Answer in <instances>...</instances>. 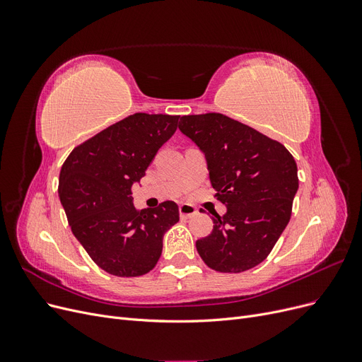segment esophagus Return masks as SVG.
I'll return each mask as SVG.
<instances>
[{
    "label": "esophagus",
    "instance_id": "obj_1",
    "mask_svg": "<svg viewBox=\"0 0 362 362\" xmlns=\"http://www.w3.org/2000/svg\"><path fill=\"white\" fill-rule=\"evenodd\" d=\"M196 213H198V210H196V208H194L193 205H190V204H181V205H180V216H181L182 218L192 217V216H194Z\"/></svg>",
    "mask_w": 362,
    "mask_h": 362
}]
</instances>
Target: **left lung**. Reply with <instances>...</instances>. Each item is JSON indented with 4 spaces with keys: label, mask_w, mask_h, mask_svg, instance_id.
I'll return each mask as SVG.
<instances>
[{
    "label": "left lung",
    "mask_w": 362,
    "mask_h": 362,
    "mask_svg": "<svg viewBox=\"0 0 362 362\" xmlns=\"http://www.w3.org/2000/svg\"><path fill=\"white\" fill-rule=\"evenodd\" d=\"M180 131L205 156L211 187L226 213H214L211 234L196 242L208 267L240 273L264 261L290 222L299 189L287 148L221 113L180 119Z\"/></svg>",
    "instance_id": "8db88e82"
}]
</instances>
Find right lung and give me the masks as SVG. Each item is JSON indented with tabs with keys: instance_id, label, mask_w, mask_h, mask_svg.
I'll list each match as a JSON object with an SVG mask.
<instances>
[{
	"instance_id": "add662e5",
	"label": "right lung",
	"mask_w": 362,
	"mask_h": 362,
	"mask_svg": "<svg viewBox=\"0 0 362 362\" xmlns=\"http://www.w3.org/2000/svg\"><path fill=\"white\" fill-rule=\"evenodd\" d=\"M178 119L131 115L76 146L63 163L59 198L72 234L110 275L141 276L154 269L164 234L180 221L173 201L139 211L131 196Z\"/></svg>"
}]
</instances>
